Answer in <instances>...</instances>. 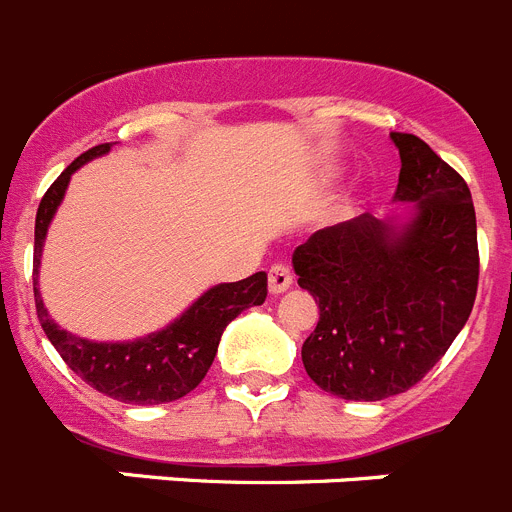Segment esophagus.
Here are the masks:
<instances>
[{
    "mask_svg": "<svg viewBox=\"0 0 512 512\" xmlns=\"http://www.w3.org/2000/svg\"><path fill=\"white\" fill-rule=\"evenodd\" d=\"M292 287V269L287 264H274L269 269V292L271 295H282Z\"/></svg>",
    "mask_w": 512,
    "mask_h": 512,
    "instance_id": "34e87169",
    "label": "esophagus"
}]
</instances>
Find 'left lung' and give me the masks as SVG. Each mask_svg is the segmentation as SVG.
Wrapping results in <instances>:
<instances>
[{"mask_svg": "<svg viewBox=\"0 0 512 512\" xmlns=\"http://www.w3.org/2000/svg\"><path fill=\"white\" fill-rule=\"evenodd\" d=\"M400 151L395 200L408 225L369 212L312 233L292 256L320 307L302 364L320 390L384 400L418 384L469 320L479 282L477 217L467 182L431 146L390 133Z\"/></svg>", "mask_w": 512, "mask_h": 512, "instance_id": "8db88e82", "label": "left lung"}]
</instances>
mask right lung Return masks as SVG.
<instances>
[{
    "instance_id": "1",
    "label": "right lung",
    "mask_w": 512,
    "mask_h": 512,
    "mask_svg": "<svg viewBox=\"0 0 512 512\" xmlns=\"http://www.w3.org/2000/svg\"><path fill=\"white\" fill-rule=\"evenodd\" d=\"M112 143L89 148L74 164L48 187L35 215V253H33V292L35 310L48 341L56 346L61 359L71 366L87 384L112 400L130 405H161L189 395L205 379L217 354V343L225 325L235 320L246 307L261 305L266 300V274L256 271L241 282L217 284L207 289L200 300L164 330L128 343H97L79 338L69 330L58 328L43 305L38 287L40 253H43L45 233L61 205L66 187L79 166L110 151Z\"/></svg>"
}]
</instances>
